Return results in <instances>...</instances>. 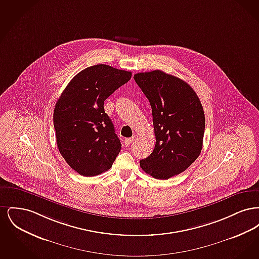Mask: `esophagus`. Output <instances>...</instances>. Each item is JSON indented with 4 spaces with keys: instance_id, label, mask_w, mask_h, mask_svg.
I'll use <instances>...</instances> for the list:
<instances>
[{
    "instance_id": "34e87169",
    "label": "esophagus",
    "mask_w": 259,
    "mask_h": 259,
    "mask_svg": "<svg viewBox=\"0 0 259 259\" xmlns=\"http://www.w3.org/2000/svg\"><path fill=\"white\" fill-rule=\"evenodd\" d=\"M133 141H134V137H132V138H127V139H125V142H124V143H125L126 146H129Z\"/></svg>"
}]
</instances>
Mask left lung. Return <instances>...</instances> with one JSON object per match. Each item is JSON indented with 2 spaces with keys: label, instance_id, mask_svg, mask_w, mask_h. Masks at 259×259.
I'll use <instances>...</instances> for the list:
<instances>
[{
  "label": "left lung",
  "instance_id": "obj_1",
  "mask_svg": "<svg viewBox=\"0 0 259 259\" xmlns=\"http://www.w3.org/2000/svg\"><path fill=\"white\" fill-rule=\"evenodd\" d=\"M148 99L156 139L141 168L158 180L185 171L201 153L205 114L197 94L183 79L159 70L134 75Z\"/></svg>",
  "mask_w": 259,
  "mask_h": 259
}]
</instances>
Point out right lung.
Wrapping results in <instances>:
<instances>
[{"mask_svg":"<svg viewBox=\"0 0 259 259\" xmlns=\"http://www.w3.org/2000/svg\"><path fill=\"white\" fill-rule=\"evenodd\" d=\"M132 73L99 64L74 75L57 100L53 124L57 148L68 165L84 177L111 169L121 144L104 102Z\"/></svg>","mask_w":259,"mask_h":259,"instance_id":"add662e5","label":"right lung"}]
</instances>
